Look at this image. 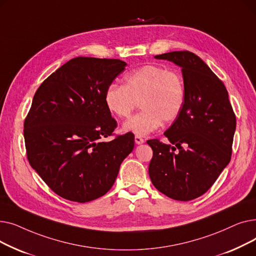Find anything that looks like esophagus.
<instances>
[{"label": "esophagus", "instance_id": "esophagus-1", "mask_svg": "<svg viewBox=\"0 0 256 256\" xmlns=\"http://www.w3.org/2000/svg\"><path fill=\"white\" fill-rule=\"evenodd\" d=\"M135 142L137 143V144H142L143 142H144V139L142 138V137H140V136H135Z\"/></svg>", "mask_w": 256, "mask_h": 256}]
</instances>
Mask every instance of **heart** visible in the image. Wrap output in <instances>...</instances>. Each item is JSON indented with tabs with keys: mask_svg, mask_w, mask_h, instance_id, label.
I'll return each mask as SVG.
<instances>
[{
	"mask_svg": "<svg viewBox=\"0 0 256 256\" xmlns=\"http://www.w3.org/2000/svg\"><path fill=\"white\" fill-rule=\"evenodd\" d=\"M104 102L108 111L119 119L130 118L140 102L143 110L128 121L124 130L146 136L163 121L169 124L180 116L186 102L184 80L176 70L144 65L128 74L124 85H108Z\"/></svg>",
	"mask_w": 256,
	"mask_h": 256,
	"instance_id": "1",
	"label": "heart"
}]
</instances>
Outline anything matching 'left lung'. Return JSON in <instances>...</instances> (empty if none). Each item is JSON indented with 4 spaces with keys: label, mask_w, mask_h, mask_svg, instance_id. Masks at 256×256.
<instances>
[{
    "label": "left lung",
    "mask_w": 256,
    "mask_h": 256,
    "mask_svg": "<svg viewBox=\"0 0 256 256\" xmlns=\"http://www.w3.org/2000/svg\"><path fill=\"white\" fill-rule=\"evenodd\" d=\"M154 58L182 67L186 102L164 132L170 143L147 141L154 152L150 178L160 193L189 201L204 195L230 163L236 115L225 85L194 52L176 50Z\"/></svg>",
    "instance_id": "1"
}]
</instances>
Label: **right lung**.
I'll use <instances>...</instances> for the list:
<instances>
[{
  "label": "right lung",
  "mask_w": 256,
  "mask_h": 256,
  "mask_svg": "<svg viewBox=\"0 0 256 256\" xmlns=\"http://www.w3.org/2000/svg\"><path fill=\"white\" fill-rule=\"evenodd\" d=\"M118 59L76 57L46 78L24 122L31 167L57 195L88 202L109 191L135 144L132 132L110 142L117 122L104 93L124 70Z\"/></svg>",
  "instance_id": "right-lung-1"
}]
</instances>
